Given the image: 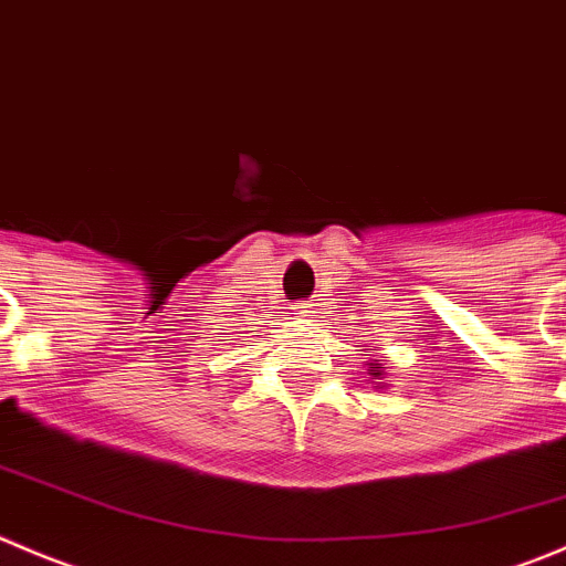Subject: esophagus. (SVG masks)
Returning <instances> with one entry per match:
<instances>
[{
	"instance_id": "obj_1",
	"label": "esophagus",
	"mask_w": 566,
	"mask_h": 566,
	"mask_svg": "<svg viewBox=\"0 0 566 566\" xmlns=\"http://www.w3.org/2000/svg\"><path fill=\"white\" fill-rule=\"evenodd\" d=\"M306 312H312V304H295V306H293V315H295V317H304Z\"/></svg>"
}]
</instances>
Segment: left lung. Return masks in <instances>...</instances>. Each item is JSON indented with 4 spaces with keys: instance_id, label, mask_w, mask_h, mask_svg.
<instances>
[{
    "instance_id": "8db88e82",
    "label": "left lung",
    "mask_w": 566,
    "mask_h": 566,
    "mask_svg": "<svg viewBox=\"0 0 566 566\" xmlns=\"http://www.w3.org/2000/svg\"><path fill=\"white\" fill-rule=\"evenodd\" d=\"M370 376H373V378H381V376H384V370H378V367H373Z\"/></svg>"
}]
</instances>
